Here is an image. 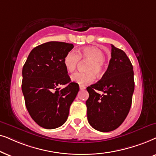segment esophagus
I'll return each instance as SVG.
<instances>
[{"mask_svg": "<svg viewBox=\"0 0 156 156\" xmlns=\"http://www.w3.org/2000/svg\"><path fill=\"white\" fill-rule=\"evenodd\" d=\"M80 90H85V89H86V86H83V85H80Z\"/></svg>", "mask_w": 156, "mask_h": 156, "instance_id": "obj_1", "label": "esophagus"}]
</instances>
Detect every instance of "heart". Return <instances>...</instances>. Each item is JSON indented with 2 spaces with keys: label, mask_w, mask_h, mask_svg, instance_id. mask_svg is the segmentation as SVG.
<instances>
[{
  "label": "heart",
  "mask_w": 156,
  "mask_h": 156,
  "mask_svg": "<svg viewBox=\"0 0 156 156\" xmlns=\"http://www.w3.org/2000/svg\"><path fill=\"white\" fill-rule=\"evenodd\" d=\"M80 58L90 61L87 66L86 73L77 72L71 76V80L76 83L86 85L91 83L95 80V74L102 76L104 73L105 54L96 47L89 46L80 50L78 53L70 51L64 58L63 63L68 72L72 73L76 69Z\"/></svg>",
  "instance_id": "b5f03b06"
}]
</instances>
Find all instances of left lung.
<instances>
[{
    "label": "left lung",
    "instance_id": "8db88e82",
    "mask_svg": "<svg viewBox=\"0 0 156 156\" xmlns=\"http://www.w3.org/2000/svg\"><path fill=\"white\" fill-rule=\"evenodd\" d=\"M111 58L102 78L87 88L88 123L94 129L109 132L123 123L129 113L134 91V73L125 52L111 45ZM95 90L102 91L99 94Z\"/></svg>",
    "mask_w": 156,
    "mask_h": 156
}]
</instances>
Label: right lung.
Here are the masks:
<instances>
[{
	"label": "right lung",
	"instance_id": "obj_1",
	"mask_svg": "<svg viewBox=\"0 0 156 156\" xmlns=\"http://www.w3.org/2000/svg\"><path fill=\"white\" fill-rule=\"evenodd\" d=\"M73 48L71 43H45L30 51L23 67L22 91L26 108L33 120L46 129L65 123L79 90L78 83L70 82L63 63ZM66 84V88H58Z\"/></svg>",
	"mask_w": 156,
	"mask_h": 156
}]
</instances>
